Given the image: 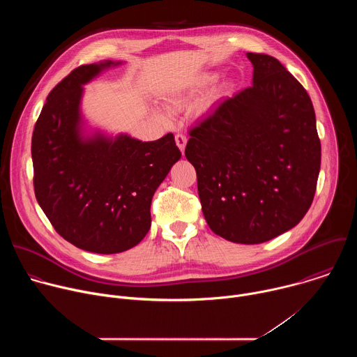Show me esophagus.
Returning a JSON list of instances; mask_svg holds the SVG:
<instances>
[{
	"label": "esophagus",
	"mask_w": 357,
	"mask_h": 357,
	"mask_svg": "<svg viewBox=\"0 0 357 357\" xmlns=\"http://www.w3.org/2000/svg\"><path fill=\"white\" fill-rule=\"evenodd\" d=\"M175 141H176V145L179 146V149L183 152V151H185V146H186V141H188L186 135L178 132V134L175 135Z\"/></svg>",
	"instance_id": "34e87169"
}]
</instances>
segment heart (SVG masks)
Segmentation results:
<instances>
[{"mask_svg": "<svg viewBox=\"0 0 357 357\" xmlns=\"http://www.w3.org/2000/svg\"><path fill=\"white\" fill-rule=\"evenodd\" d=\"M209 82H212V77H206V79H203V84H206V83H209Z\"/></svg>", "mask_w": 357, "mask_h": 357, "instance_id": "heart-1", "label": "heart"}]
</instances>
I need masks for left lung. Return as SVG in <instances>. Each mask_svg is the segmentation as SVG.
I'll return each instance as SVG.
<instances>
[{"label": "left lung", "mask_w": 357, "mask_h": 357, "mask_svg": "<svg viewBox=\"0 0 357 357\" xmlns=\"http://www.w3.org/2000/svg\"><path fill=\"white\" fill-rule=\"evenodd\" d=\"M252 86L189 131L203 216L220 237L260 244L296 226L311 208L321 168L312 101L273 56L247 54Z\"/></svg>", "instance_id": "8db88e82"}]
</instances>
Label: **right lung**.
Returning a JSON list of instances; mask_svg holds the SVG:
<instances>
[{
	"mask_svg": "<svg viewBox=\"0 0 357 357\" xmlns=\"http://www.w3.org/2000/svg\"><path fill=\"white\" fill-rule=\"evenodd\" d=\"M110 65H82L52 89L31 145L43 213L65 240L97 254L126 251L145 237L152 196L181 158L172 132L149 142L80 138L82 84Z\"/></svg>",
	"mask_w": 357,
	"mask_h": 357,
	"instance_id": "add662e5",
	"label": "right lung"
}]
</instances>
